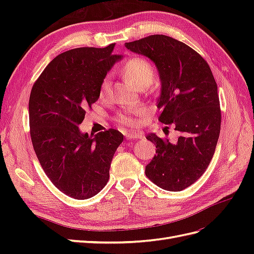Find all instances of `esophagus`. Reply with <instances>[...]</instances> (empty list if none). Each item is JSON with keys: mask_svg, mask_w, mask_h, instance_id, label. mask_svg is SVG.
Segmentation results:
<instances>
[{"mask_svg": "<svg viewBox=\"0 0 254 254\" xmlns=\"http://www.w3.org/2000/svg\"><path fill=\"white\" fill-rule=\"evenodd\" d=\"M144 136L143 132H130L126 134L127 140H134V139H142Z\"/></svg>", "mask_w": 254, "mask_h": 254, "instance_id": "34e87169", "label": "esophagus"}]
</instances>
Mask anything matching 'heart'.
Wrapping results in <instances>:
<instances>
[{
    "instance_id": "1",
    "label": "heart",
    "mask_w": 254,
    "mask_h": 254,
    "mask_svg": "<svg viewBox=\"0 0 254 254\" xmlns=\"http://www.w3.org/2000/svg\"><path fill=\"white\" fill-rule=\"evenodd\" d=\"M123 73L126 77L131 81L137 88H147L149 87L153 77H155V71L153 67L147 60L141 57H135L129 59L123 66ZM110 92V76H106L101 83V90L99 94L102 97L108 95ZM145 110L141 107L133 108L124 114H120L118 121L122 125L132 127L135 125L133 117H142Z\"/></svg>"
}]
</instances>
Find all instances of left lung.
I'll return each instance as SVG.
<instances>
[{"label": "left lung", "mask_w": 254, "mask_h": 254, "mask_svg": "<svg viewBox=\"0 0 254 254\" xmlns=\"http://www.w3.org/2000/svg\"><path fill=\"white\" fill-rule=\"evenodd\" d=\"M125 47L155 64L161 81L159 121L181 133L174 144L147 134L157 155L145 174L161 189L180 191L200 178L216 148L221 122L216 81L206 61L172 37L152 35Z\"/></svg>", "instance_id": "obj_1"}]
</instances>
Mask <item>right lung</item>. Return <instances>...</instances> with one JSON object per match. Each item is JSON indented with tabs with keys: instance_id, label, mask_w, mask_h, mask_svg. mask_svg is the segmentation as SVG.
<instances>
[{
	"instance_id": "obj_1",
	"label": "right lung",
	"mask_w": 254,
	"mask_h": 254,
	"mask_svg": "<svg viewBox=\"0 0 254 254\" xmlns=\"http://www.w3.org/2000/svg\"><path fill=\"white\" fill-rule=\"evenodd\" d=\"M104 49L79 48L54 58L30 92V137L44 173L59 190L74 199L95 196L109 179L118 130L82 133L86 109L99 97L101 83L123 56Z\"/></svg>"
}]
</instances>
